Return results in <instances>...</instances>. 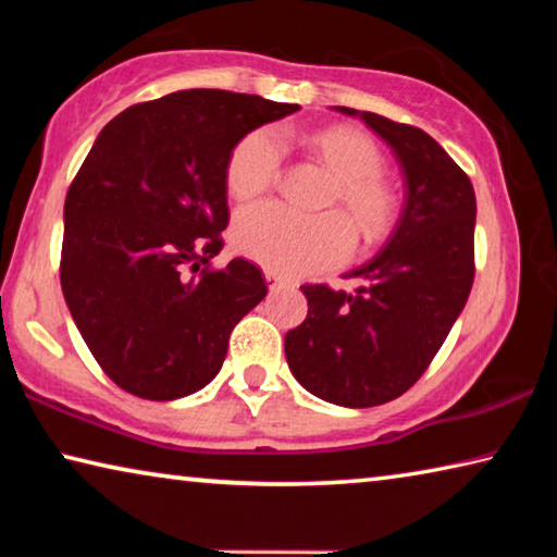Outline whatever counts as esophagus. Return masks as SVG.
<instances>
[{
    "instance_id": "obj_1",
    "label": "esophagus",
    "mask_w": 557,
    "mask_h": 557,
    "mask_svg": "<svg viewBox=\"0 0 557 557\" xmlns=\"http://www.w3.org/2000/svg\"><path fill=\"white\" fill-rule=\"evenodd\" d=\"M265 282H268L270 289H277V287L285 285V277L277 275V272H272V270H265Z\"/></svg>"
}]
</instances>
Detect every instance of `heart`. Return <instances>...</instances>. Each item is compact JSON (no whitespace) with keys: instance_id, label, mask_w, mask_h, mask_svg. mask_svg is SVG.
Here are the masks:
<instances>
[{"instance_id":"b5f03b06","label":"heart","mask_w":557,"mask_h":557,"mask_svg":"<svg viewBox=\"0 0 557 557\" xmlns=\"http://www.w3.org/2000/svg\"><path fill=\"white\" fill-rule=\"evenodd\" d=\"M312 149L336 176L334 203L363 240H379L391 228L393 196L383 184V154L361 132L324 129L312 137ZM282 143L275 129L245 135L225 162V188L235 201H250L277 182ZM233 243L245 258L285 275H307L334 268L354 250V233L338 213L301 215L280 203L250 206L238 213Z\"/></svg>"}]
</instances>
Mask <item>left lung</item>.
Wrapping results in <instances>:
<instances>
[{"mask_svg":"<svg viewBox=\"0 0 557 557\" xmlns=\"http://www.w3.org/2000/svg\"><path fill=\"white\" fill-rule=\"evenodd\" d=\"M361 117L400 162L405 203L383 250L348 272L354 295L305 285L307 319L285 336L289 371L342 408L395 400L445 344L474 282L476 199L469 176L428 132L375 112Z\"/></svg>","mask_w":557,"mask_h":557,"instance_id":"1","label":"left lung"}]
</instances>
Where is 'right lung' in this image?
I'll use <instances>...</instances> for the list:
<instances>
[{
  "instance_id": "add662e5",
  "label": "right lung",
  "mask_w": 557,
  "mask_h": 557,
  "mask_svg": "<svg viewBox=\"0 0 557 557\" xmlns=\"http://www.w3.org/2000/svg\"><path fill=\"white\" fill-rule=\"evenodd\" d=\"M299 106L178 90L100 129L63 206L61 287L100 369L145 400L221 371L233 326L268 295L260 268L209 260L228 225L225 162L248 132Z\"/></svg>"
}]
</instances>
